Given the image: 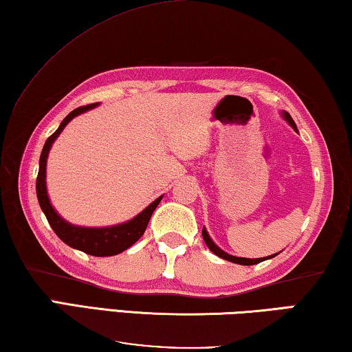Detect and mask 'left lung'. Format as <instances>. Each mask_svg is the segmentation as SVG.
Here are the masks:
<instances>
[{"label":"left lung","mask_w":352,"mask_h":352,"mask_svg":"<svg viewBox=\"0 0 352 352\" xmlns=\"http://www.w3.org/2000/svg\"><path fill=\"white\" fill-rule=\"evenodd\" d=\"M283 119H285V120L288 122V124L292 125V126L294 128V130L298 131L296 124H294V120L292 119V116H289L288 113H283ZM202 236H204L205 244H206V246H208V249L211 250V252L216 254L217 256H221V258L227 260V261H232V263H238V265H246V266H249V265H256V263H260V261H263V260H267V258H272V256H276V254L271 255V256H265V258H243V256H233V255H228L227 252H224V250L216 246V244L213 243V239L210 238L208 232L205 230V227L202 228Z\"/></svg>","instance_id":"1"}]
</instances>
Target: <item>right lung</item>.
Segmentation results:
<instances>
[{
    "label": "right lung",
    "instance_id": "obj_1",
    "mask_svg": "<svg viewBox=\"0 0 352 352\" xmlns=\"http://www.w3.org/2000/svg\"><path fill=\"white\" fill-rule=\"evenodd\" d=\"M98 103L80 106L72 111V113L65 117V119L60 122L58 130H56L52 136L47 139L45 146L42 148L41 160H38V174L36 180V192H37V200L38 205L43 211V214L47 216L48 224L52 226L56 235L60 238V241H64L67 246L81 250V252L94 255V256H111L124 252L130 246H133L139 238L144 235L146 232L147 224L152 217L153 211L161 199L158 197L155 202L150 204L146 210L141 211L136 217H133L131 221L124 222V224L113 226V227H102V228H92V227H78L70 224V222L64 221L58 213H56L54 208L50 204L48 192H47V158L48 152L52 148L53 142L56 138L60 135V131L64 130L65 125L74 119V117L80 116L86 111L96 108Z\"/></svg>",
    "mask_w": 352,
    "mask_h": 352
}]
</instances>
